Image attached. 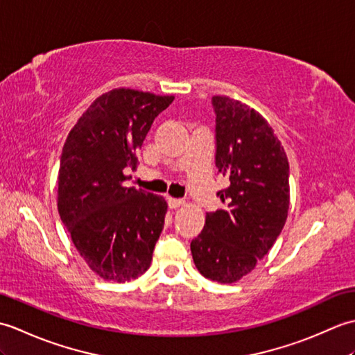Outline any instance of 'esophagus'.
Returning <instances> with one entry per match:
<instances>
[{
    "label": "esophagus",
    "mask_w": 355,
    "mask_h": 355,
    "mask_svg": "<svg viewBox=\"0 0 355 355\" xmlns=\"http://www.w3.org/2000/svg\"><path fill=\"white\" fill-rule=\"evenodd\" d=\"M168 206H169L171 209H177V207H180V206H183V200L168 197Z\"/></svg>",
    "instance_id": "obj_1"
}]
</instances>
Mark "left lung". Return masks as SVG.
<instances>
[{
  "instance_id": "obj_1",
  "label": "left lung",
  "mask_w": 355,
  "mask_h": 355,
  "mask_svg": "<svg viewBox=\"0 0 355 355\" xmlns=\"http://www.w3.org/2000/svg\"><path fill=\"white\" fill-rule=\"evenodd\" d=\"M215 166L229 177L216 192L223 206L207 212L191 252L200 273L232 284L254 268L281 235L290 206V166L267 120L245 103L212 97Z\"/></svg>"
}]
</instances>
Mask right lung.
Here are the masks:
<instances>
[{"label":"right lung","instance_id":"right-lung-1","mask_svg":"<svg viewBox=\"0 0 355 355\" xmlns=\"http://www.w3.org/2000/svg\"><path fill=\"white\" fill-rule=\"evenodd\" d=\"M173 96L119 88L89 105L62 148L58 209L74 247L107 281L137 279L149 268L164 225L160 195L125 187V168Z\"/></svg>","mask_w":355,"mask_h":355}]
</instances>
